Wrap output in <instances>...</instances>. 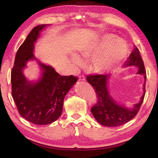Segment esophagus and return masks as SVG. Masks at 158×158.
<instances>
[{
    "instance_id": "1",
    "label": "esophagus",
    "mask_w": 158,
    "mask_h": 158,
    "mask_svg": "<svg viewBox=\"0 0 158 158\" xmlns=\"http://www.w3.org/2000/svg\"><path fill=\"white\" fill-rule=\"evenodd\" d=\"M79 80H81V81H85V77L84 75H80L79 77Z\"/></svg>"
}]
</instances>
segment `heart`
I'll return each mask as SVG.
<instances>
[{
  "instance_id": "heart-1",
  "label": "heart",
  "mask_w": 158,
  "mask_h": 158,
  "mask_svg": "<svg viewBox=\"0 0 158 158\" xmlns=\"http://www.w3.org/2000/svg\"><path fill=\"white\" fill-rule=\"evenodd\" d=\"M127 42L114 34H105L91 44L81 51L83 56L93 58L90 69L99 74H105L114 69L128 53ZM72 60L77 65L82 63V60L76 53L72 56Z\"/></svg>"
}]
</instances>
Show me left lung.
<instances>
[{
    "instance_id": "obj_1",
    "label": "left lung",
    "mask_w": 158,
    "mask_h": 158,
    "mask_svg": "<svg viewBox=\"0 0 158 158\" xmlns=\"http://www.w3.org/2000/svg\"><path fill=\"white\" fill-rule=\"evenodd\" d=\"M125 66H137L139 70L137 74H142L145 82L143 84V95L141 101L136 104L132 109H128L118 105L111 97L107 88V81L110 74H89L86 77L88 82L92 85L97 95V103L93 105L90 110L95 118L101 125L107 127H117L131 121L139 111L145 95V85L146 73L143 61L141 58L139 50L135 47L125 63Z\"/></svg>"
}]
</instances>
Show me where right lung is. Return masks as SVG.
I'll use <instances>...</instances> for the list:
<instances>
[{
	"label": "right lung",
	"instance_id": "1",
	"mask_svg": "<svg viewBox=\"0 0 158 158\" xmlns=\"http://www.w3.org/2000/svg\"><path fill=\"white\" fill-rule=\"evenodd\" d=\"M46 24L35 26L19 48L11 72L12 95L23 118L35 125H47L60 116L63 101L69 90L77 82V77L60 76L52 66L38 62L42 77L35 83L28 81L23 69L33 54L34 43Z\"/></svg>",
	"mask_w": 158,
	"mask_h": 158
}]
</instances>
